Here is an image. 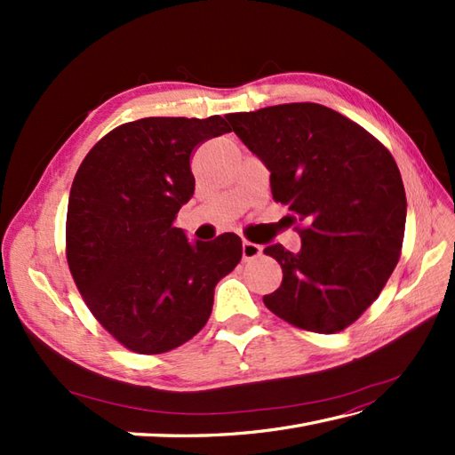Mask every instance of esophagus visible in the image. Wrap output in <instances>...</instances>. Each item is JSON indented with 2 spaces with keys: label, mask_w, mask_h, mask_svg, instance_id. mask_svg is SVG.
<instances>
[{
  "label": "esophagus",
  "mask_w": 455,
  "mask_h": 455,
  "mask_svg": "<svg viewBox=\"0 0 455 455\" xmlns=\"http://www.w3.org/2000/svg\"><path fill=\"white\" fill-rule=\"evenodd\" d=\"M259 254H262V248H259L254 243H248V240H244V243H243V258L244 259H254Z\"/></svg>",
  "instance_id": "34e87169"
}]
</instances>
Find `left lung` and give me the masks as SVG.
<instances>
[{
	"label": "left lung",
	"instance_id": "obj_1",
	"mask_svg": "<svg viewBox=\"0 0 455 455\" xmlns=\"http://www.w3.org/2000/svg\"><path fill=\"white\" fill-rule=\"evenodd\" d=\"M227 121L266 164L274 199L305 222L297 254L264 248L283 269L264 305L305 331H344L379 297L401 256L407 197L391 152L318 103L230 113Z\"/></svg>",
	"mask_w": 455,
	"mask_h": 455
}]
</instances>
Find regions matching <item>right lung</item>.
Segmentation results:
<instances>
[{
	"label": "right lung",
	"mask_w": 455,
	"mask_h": 455,
	"mask_svg": "<svg viewBox=\"0 0 455 455\" xmlns=\"http://www.w3.org/2000/svg\"><path fill=\"white\" fill-rule=\"evenodd\" d=\"M222 132L228 124L219 115L124 123L76 173L68 266L92 315L132 352L162 354L196 336L209 321L215 285L243 258L235 233L189 243L173 227L196 191L191 152Z\"/></svg>",
	"instance_id": "add662e5"
}]
</instances>
